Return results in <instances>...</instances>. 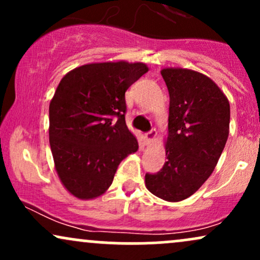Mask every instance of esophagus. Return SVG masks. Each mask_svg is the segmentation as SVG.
<instances>
[{
  "instance_id": "1",
  "label": "esophagus",
  "mask_w": 260,
  "mask_h": 260,
  "mask_svg": "<svg viewBox=\"0 0 260 260\" xmlns=\"http://www.w3.org/2000/svg\"><path fill=\"white\" fill-rule=\"evenodd\" d=\"M155 137H156V131L151 129L150 132L145 133L144 138H145V140H147V143H151L155 139Z\"/></svg>"
}]
</instances>
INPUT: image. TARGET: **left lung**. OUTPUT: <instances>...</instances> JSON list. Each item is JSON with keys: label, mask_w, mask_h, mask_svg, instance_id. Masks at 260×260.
<instances>
[{"label": "left lung", "mask_w": 260, "mask_h": 260, "mask_svg": "<svg viewBox=\"0 0 260 260\" xmlns=\"http://www.w3.org/2000/svg\"><path fill=\"white\" fill-rule=\"evenodd\" d=\"M170 94L166 161L145 186L168 202L194 194L213 174L230 129V104L209 77L187 68H164Z\"/></svg>", "instance_id": "8db88e82"}]
</instances>
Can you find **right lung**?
<instances>
[{
    "instance_id": "1",
    "label": "right lung",
    "mask_w": 260,
    "mask_h": 260,
    "mask_svg": "<svg viewBox=\"0 0 260 260\" xmlns=\"http://www.w3.org/2000/svg\"><path fill=\"white\" fill-rule=\"evenodd\" d=\"M148 70L142 62L88 63L59 82L49 107L50 147L59 180L76 198L104 194L121 161L138 150L124 120V92Z\"/></svg>"
}]
</instances>
